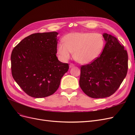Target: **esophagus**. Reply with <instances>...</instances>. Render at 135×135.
Masks as SVG:
<instances>
[{"label":"esophagus","instance_id":"esophagus-1","mask_svg":"<svg viewBox=\"0 0 135 135\" xmlns=\"http://www.w3.org/2000/svg\"><path fill=\"white\" fill-rule=\"evenodd\" d=\"M74 65L73 64H70V65H69V68H71L73 67H74Z\"/></svg>","mask_w":135,"mask_h":135}]
</instances>
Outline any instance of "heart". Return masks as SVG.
Here are the masks:
<instances>
[{"label": "heart", "instance_id": "obj_1", "mask_svg": "<svg viewBox=\"0 0 135 135\" xmlns=\"http://www.w3.org/2000/svg\"><path fill=\"white\" fill-rule=\"evenodd\" d=\"M63 42L57 47V54L63 61L70 58L74 53L76 61L81 64H89L101 54L104 46L103 36L90 32H73L65 35Z\"/></svg>", "mask_w": 135, "mask_h": 135}]
</instances>
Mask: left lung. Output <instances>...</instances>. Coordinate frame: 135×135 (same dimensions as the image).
<instances>
[{
  "label": "left lung",
  "instance_id": "obj_1",
  "mask_svg": "<svg viewBox=\"0 0 135 135\" xmlns=\"http://www.w3.org/2000/svg\"><path fill=\"white\" fill-rule=\"evenodd\" d=\"M103 36L106 43L100 56L80 68V87L87 96L95 99L115 93L128 70V55L124 46L112 35Z\"/></svg>",
  "mask_w": 135,
  "mask_h": 135
}]
</instances>
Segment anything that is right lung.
<instances>
[{
    "label": "right lung",
    "instance_id": "add662e5",
    "mask_svg": "<svg viewBox=\"0 0 135 135\" xmlns=\"http://www.w3.org/2000/svg\"><path fill=\"white\" fill-rule=\"evenodd\" d=\"M58 32L35 33L22 39L12 52L13 79L28 96L52 95L60 86L69 65L56 56Z\"/></svg>",
    "mask_w": 135,
    "mask_h": 135
}]
</instances>
